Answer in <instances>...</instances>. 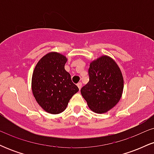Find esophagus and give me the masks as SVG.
Instances as JSON below:
<instances>
[{
  "instance_id": "obj_1",
  "label": "esophagus",
  "mask_w": 154,
  "mask_h": 154,
  "mask_svg": "<svg viewBox=\"0 0 154 154\" xmlns=\"http://www.w3.org/2000/svg\"><path fill=\"white\" fill-rule=\"evenodd\" d=\"M77 87H78L79 89L80 90V89H81V88H82V82H79L77 83Z\"/></svg>"
}]
</instances>
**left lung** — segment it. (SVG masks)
Instances as JSON below:
<instances>
[{"instance_id":"obj_1","label":"left lung","mask_w":154,"mask_h":154,"mask_svg":"<svg viewBox=\"0 0 154 154\" xmlns=\"http://www.w3.org/2000/svg\"><path fill=\"white\" fill-rule=\"evenodd\" d=\"M89 82L81 89L88 107L95 113L107 112L117 104L122 95L124 79L114 59L102 56L90 63Z\"/></svg>"}]
</instances>
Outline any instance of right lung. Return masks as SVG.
<instances>
[{"label":"right lung","instance_id":"add662e5","mask_svg":"<svg viewBox=\"0 0 154 154\" xmlns=\"http://www.w3.org/2000/svg\"><path fill=\"white\" fill-rule=\"evenodd\" d=\"M66 61V56L59 53H48L40 59L33 71V95L42 109L50 114L64 111L73 95L79 91L65 70Z\"/></svg>","mask_w":154,"mask_h":154}]
</instances>
